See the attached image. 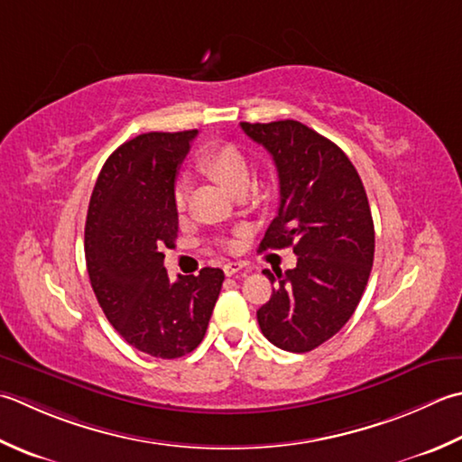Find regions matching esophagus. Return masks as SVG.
Wrapping results in <instances>:
<instances>
[{"label":"esophagus","mask_w":462,"mask_h":462,"mask_svg":"<svg viewBox=\"0 0 462 462\" xmlns=\"http://www.w3.org/2000/svg\"><path fill=\"white\" fill-rule=\"evenodd\" d=\"M240 270H244L242 262H228V264H224V274L226 276H234L236 273H240Z\"/></svg>","instance_id":"34e87169"}]
</instances>
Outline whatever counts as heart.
<instances>
[{
	"label": "heart",
	"mask_w": 462,
	"mask_h": 462,
	"mask_svg": "<svg viewBox=\"0 0 462 462\" xmlns=\"http://www.w3.org/2000/svg\"><path fill=\"white\" fill-rule=\"evenodd\" d=\"M198 168H200L204 174L214 178L216 182H220L226 189H230L234 194L236 189L250 186L252 182V168L248 158L244 156V152L232 143H216L204 150L198 158ZM188 198V186L186 182H180L174 192V202L178 210H182L186 206Z\"/></svg>",
	"instance_id": "heart-1"
}]
</instances>
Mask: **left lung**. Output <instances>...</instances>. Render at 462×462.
<instances>
[{"mask_svg": "<svg viewBox=\"0 0 462 462\" xmlns=\"http://www.w3.org/2000/svg\"><path fill=\"white\" fill-rule=\"evenodd\" d=\"M273 156L280 206L260 250L292 246V270H264L276 288L256 316L274 346L309 352L355 314L374 260V224L363 180L337 143L296 120L242 122Z\"/></svg>", "mask_w": 462, "mask_h": 462, "instance_id": "obj_1", "label": "left lung"}]
</instances>
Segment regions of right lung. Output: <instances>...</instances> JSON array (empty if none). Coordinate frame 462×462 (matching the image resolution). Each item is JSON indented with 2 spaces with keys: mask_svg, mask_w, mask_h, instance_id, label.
Segmentation results:
<instances>
[{
  "mask_svg": "<svg viewBox=\"0 0 462 462\" xmlns=\"http://www.w3.org/2000/svg\"><path fill=\"white\" fill-rule=\"evenodd\" d=\"M196 130L148 132L122 143L99 171L86 220V264L99 306L120 337L156 358L200 345L224 282L220 268L171 282L174 182Z\"/></svg>",
  "mask_w": 462,
  "mask_h": 462,
  "instance_id": "add662e5",
  "label": "right lung"
}]
</instances>
